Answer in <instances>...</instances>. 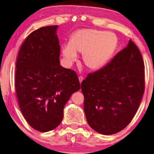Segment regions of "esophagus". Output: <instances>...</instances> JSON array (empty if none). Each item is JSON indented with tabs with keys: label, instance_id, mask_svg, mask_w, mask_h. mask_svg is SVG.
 Returning <instances> with one entry per match:
<instances>
[{
	"label": "esophagus",
	"instance_id": "esophagus-1",
	"mask_svg": "<svg viewBox=\"0 0 154 154\" xmlns=\"http://www.w3.org/2000/svg\"><path fill=\"white\" fill-rule=\"evenodd\" d=\"M79 82L82 83V82L84 80V77L82 76V75H80V76H79Z\"/></svg>",
	"mask_w": 154,
	"mask_h": 154
}]
</instances>
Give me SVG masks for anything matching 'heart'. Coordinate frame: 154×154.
Instances as JSON below:
<instances>
[{
  "label": "heart",
  "mask_w": 154,
  "mask_h": 154,
  "mask_svg": "<svg viewBox=\"0 0 154 154\" xmlns=\"http://www.w3.org/2000/svg\"><path fill=\"white\" fill-rule=\"evenodd\" d=\"M116 36L110 32L82 29L70 38V42L63 45L62 54L67 62L77 60V53H83V60L86 66L97 70L106 64L116 46Z\"/></svg>",
  "instance_id": "1"
}]
</instances>
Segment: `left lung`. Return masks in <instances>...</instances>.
I'll return each mask as SVG.
<instances>
[{
    "mask_svg": "<svg viewBox=\"0 0 154 154\" xmlns=\"http://www.w3.org/2000/svg\"><path fill=\"white\" fill-rule=\"evenodd\" d=\"M89 125L104 135L125 128L137 112L145 92V64L135 44L117 53L103 68L81 84Z\"/></svg>",
    "mask_w": 154,
    "mask_h": 154,
    "instance_id": "1",
    "label": "left lung"
}]
</instances>
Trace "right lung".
<instances>
[{
    "label": "right lung",
    "mask_w": 154,
    "mask_h": 154,
    "mask_svg": "<svg viewBox=\"0 0 154 154\" xmlns=\"http://www.w3.org/2000/svg\"><path fill=\"white\" fill-rule=\"evenodd\" d=\"M57 25L31 32L20 46L16 64L15 88L19 107L34 130L57 128L73 92L80 89L75 70L60 64Z\"/></svg>",
    "instance_id": "right-lung-1"
}]
</instances>
